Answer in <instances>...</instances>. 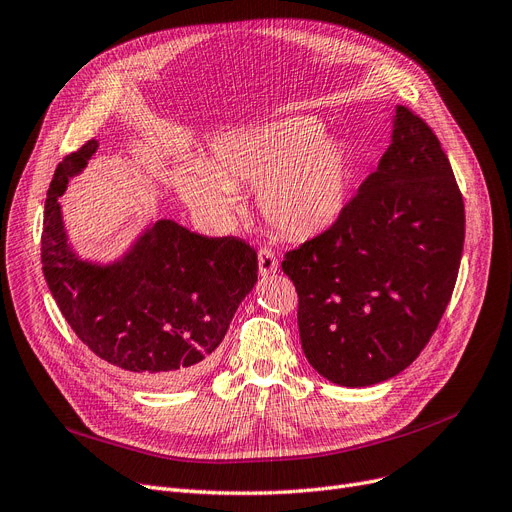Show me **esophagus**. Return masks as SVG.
<instances>
[{
  "label": "esophagus",
  "instance_id": "esophagus-1",
  "mask_svg": "<svg viewBox=\"0 0 512 512\" xmlns=\"http://www.w3.org/2000/svg\"><path fill=\"white\" fill-rule=\"evenodd\" d=\"M277 269H279V260H277V256L271 252V250H266V248H262L260 252H258V271H260V277H271L273 273H277Z\"/></svg>",
  "mask_w": 512,
  "mask_h": 512
}]
</instances>
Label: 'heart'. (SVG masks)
Here are the masks:
<instances>
[{
	"mask_svg": "<svg viewBox=\"0 0 512 512\" xmlns=\"http://www.w3.org/2000/svg\"><path fill=\"white\" fill-rule=\"evenodd\" d=\"M323 120L289 116L216 139L200 166L175 170V189L191 208L227 216L235 187H256L262 218L289 239H312L344 214L352 191V154Z\"/></svg>",
	"mask_w": 512,
	"mask_h": 512,
	"instance_id": "obj_1",
	"label": "heart"
}]
</instances>
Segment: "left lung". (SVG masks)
Instances as JSON below:
<instances>
[{
    "mask_svg": "<svg viewBox=\"0 0 512 512\" xmlns=\"http://www.w3.org/2000/svg\"><path fill=\"white\" fill-rule=\"evenodd\" d=\"M462 243L465 204L440 139L396 106L375 173L331 229L281 262L312 369L346 387L404 371L450 302Z\"/></svg>",
    "mask_w": 512,
    "mask_h": 512,
    "instance_id": "obj_1",
    "label": "left lung"
}]
</instances>
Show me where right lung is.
<instances>
[{
  "instance_id": "add662e5",
  "label": "right lung",
  "mask_w": 512,
  "mask_h": 512,
  "mask_svg": "<svg viewBox=\"0 0 512 512\" xmlns=\"http://www.w3.org/2000/svg\"><path fill=\"white\" fill-rule=\"evenodd\" d=\"M100 148L95 139L56 168L45 200L43 275L81 342L143 387L200 377L258 279L256 252L235 237H204L160 218L112 262L70 246L58 198Z\"/></svg>"
}]
</instances>
